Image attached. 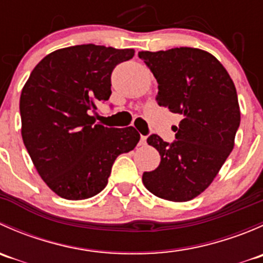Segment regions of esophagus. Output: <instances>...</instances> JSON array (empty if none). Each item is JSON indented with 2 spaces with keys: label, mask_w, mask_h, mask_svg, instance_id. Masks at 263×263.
<instances>
[{
  "label": "esophagus",
  "mask_w": 263,
  "mask_h": 263,
  "mask_svg": "<svg viewBox=\"0 0 263 263\" xmlns=\"http://www.w3.org/2000/svg\"><path fill=\"white\" fill-rule=\"evenodd\" d=\"M140 145H146V136L140 137Z\"/></svg>",
  "instance_id": "34e87169"
}]
</instances>
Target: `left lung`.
<instances>
[{
	"mask_svg": "<svg viewBox=\"0 0 263 263\" xmlns=\"http://www.w3.org/2000/svg\"><path fill=\"white\" fill-rule=\"evenodd\" d=\"M158 81V104L183 118L168 144L151 135L147 144L160 164L142 174L153 195L174 202L197 197L217 176L234 147L240 123L237 90L224 66L211 53L181 47L139 52Z\"/></svg>",
	"mask_w": 263,
	"mask_h": 263,
	"instance_id": "left-lung-1",
	"label": "left lung"
}]
</instances>
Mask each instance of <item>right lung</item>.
<instances>
[{
    "instance_id": "add662e5",
    "label": "right lung",
    "mask_w": 263,
    "mask_h": 263,
    "mask_svg": "<svg viewBox=\"0 0 263 263\" xmlns=\"http://www.w3.org/2000/svg\"><path fill=\"white\" fill-rule=\"evenodd\" d=\"M131 48L81 44L57 49L34 67L20 97L21 136L46 184L66 200L105 188L117 156L134 150L140 134L95 123L98 102L109 99L110 75L134 57Z\"/></svg>"
}]
</instances>
